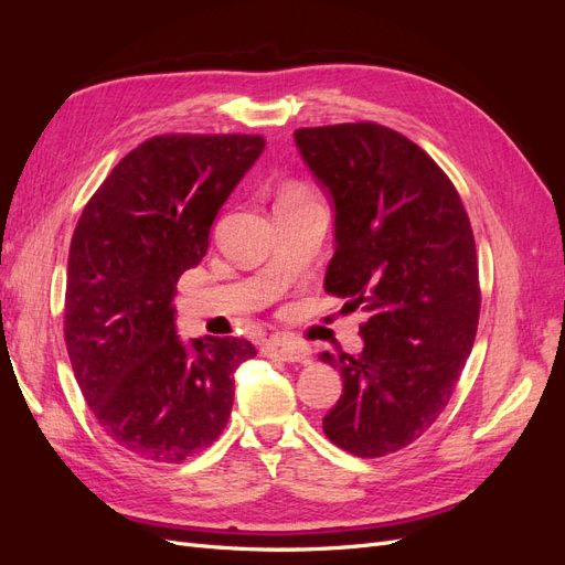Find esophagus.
I'll list each match as a JSON object with an SVG mask.
<instances>
[{"instance_id":"obj_1","label":"esophagus","mask_w":565,"mask_h":565,"mask_svg":"<svg viewBox=\"0 0 565 565\" xmlns=\"http://www.w3.org/2000/svg\"><path fill=\"white\" fill-rule=\"evenodd\" d=\"M264 355L268 358H278V361H285V363H311V355L309 351H303L299 347H287V344H276V341H270V344L264 347Z\"/></svg>"}]
</instances>
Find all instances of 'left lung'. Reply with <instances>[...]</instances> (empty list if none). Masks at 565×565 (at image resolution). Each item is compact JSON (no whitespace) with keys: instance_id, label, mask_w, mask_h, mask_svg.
Returning a JSON list of instances; mask_svg holds the SVG:
<instances>
[{"instance_id":"left-lung-1","label":"left lung","mask_w":565,"mask_h":565,"mask_svg":"<svg viewBox=\"0 0 565 565\" xmlns=\"http://www.w3.org/2000/svg\"><path fill=\"white\" fill-rule=\"evenodd\" d=\"M295 141L334 200L324 289L370 313L361 353L320 355L344 380L322 431L355 457H384L438 419L471 353L473 231L448 174L403 134L347 122L297 129Z\"/></svg>"}]
</instances>
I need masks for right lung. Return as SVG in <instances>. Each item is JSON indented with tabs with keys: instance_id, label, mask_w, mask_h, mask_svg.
<instances>
[{
	"instance_id": "obj_1",
	"label": "right lung",
	"mask_w": 565,
	"mask_h": 565,
	"mask_svg": "<svg viewBox=\"0 0 565 565\" xmlns=\"http://www.w3.org/2000/svg\"><path fill=\"white\" fill-rule=\"evenodd\" d=\"M256 134H162L115 164L67 254L65 347L82 396L119 448L158 465L210 448L247 339L183 344L174 292L202 262L221 204L262 156Z\"/></svg>"
}]
</instances>
